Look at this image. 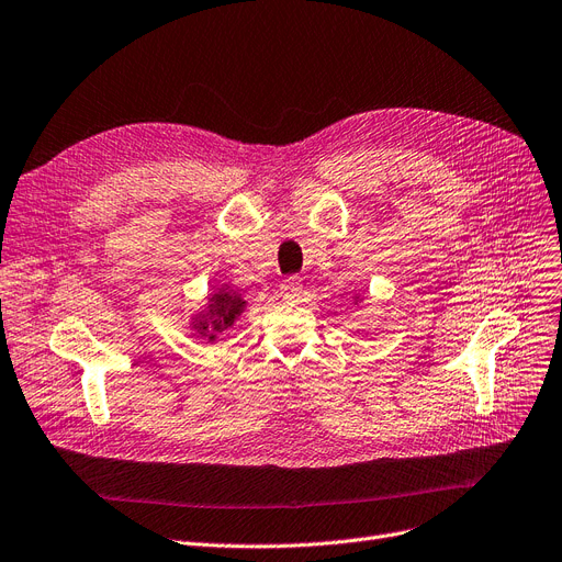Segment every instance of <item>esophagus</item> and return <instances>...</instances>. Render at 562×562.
Segmentation results:
<instances>
[{
  "instance_id": "34e87169",
  "label": "esophagus",
  "mask_w": 562,
  "mask_h": 562,
  "mask_svg": "<svg viewBox=\"0 0 562 562\" xmlns=\"http://www.w3.org/2000/svg\"><path fill=\"white\" fill-rule=\"evenodd\" d=\"M279 290H281V297L285 300V302H297L300 297H302V279L300 277H285L283 281H281V285H279Z\"/></svg>"
}]
</instances>
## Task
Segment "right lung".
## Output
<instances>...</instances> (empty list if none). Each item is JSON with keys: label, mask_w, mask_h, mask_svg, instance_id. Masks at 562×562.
<instances>
[{"label": "right lung", "mask_w": 562, "mask_h": 562, "mask_svg": "<svg viewBox=\"0 0 562 562\" xmlns=\"http://www.w3.org/2000/svg\"><path fill=\"white\" fill-rule=\"evenodd\" d=\"M210 302H212L210 311L203 313V318L195 323L198 331H207L210 325L214 329H226L235 323V318L244 308L241 297H235L233 293H228V290H218V293ZM210 339H214V336H210Z\"/></svg>", "instance_id": "1"}]
</instances>
